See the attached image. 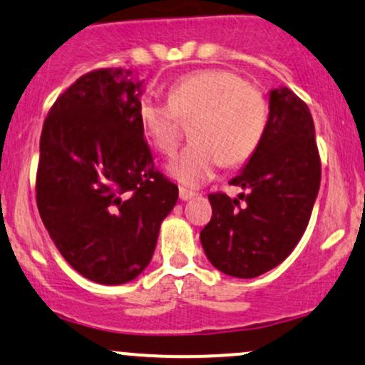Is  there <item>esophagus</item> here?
<instances>
[{
    "mask_svg": "<svg viewBox=\"0 0 365 365\" xmlns=\"http://www.w3.org/2000/svg\"><path fill=\"white\" fill-rule=\"evenodd\" d=\"M178 194H180V199H182V200H188V199H192V197L195 195V192L188 190V188H185V187H180Z\"/></svg>",
    "mask_w": 365,
    "mask_h": 365,
    "instance_id": "obj_1",
    "label": "esophagus"
}]
</instances>
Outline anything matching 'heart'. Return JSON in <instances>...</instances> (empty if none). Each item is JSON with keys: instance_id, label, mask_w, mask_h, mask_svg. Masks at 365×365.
Wrapping results in <instances>:
<instances>
[{"instance_id": "b5f03b06", "label": "heart", "mask_w": 365, "mask_h": 365, "mask_svg": "<svg viewBox=\"0 0 365 365\" xmlns=\"http://www.w3.org/2000/svg\"><path fill=\"white\" fill-rule=\"evenodd\" d=\"M140 127L163 154L180 144L183 121L192 142L168 165L173 178L197 187L221 165L237 166L257 150L269 121V104L257 86L232 70H202L178 78L168 99L145 92L137 106Z\"/></svg>"}]
</instances>
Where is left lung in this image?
I'll use <instances>...</instances> for the list:
<instances>
[{
	"label": "left lung",
	"mask_w": 365,
	"mask_h": 365,
	"mask_svg": "<svg viewBox=\"0 0 365 365\" xmlns=\"http://www.w3.org/2000/svg\"><path fill=\"white\" fill-rule=\"evenodd\" d=\"M232 185L238 199L209 194L211 221L200 242L216 269L255 278L290 255L307 228L321 183V158L309 106L290 89L271 91L269 121L257 150Z\"/></svg>",
	"instance_id": "8db88e82"
}]
</instances>
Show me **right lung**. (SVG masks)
<instances>
[{"mask_svg":"<svg viewBox=\"0 0 365 365\" xmlns=\"http://www.w3.org/2000/svg\"><path fill=\"white\" fill-rule=\"evenodd\" d=\"M140 86L130 70H92L54 101L41 133V220L65 261L101 284L145 269L178 200L144 139Z\"/></svg>","mask_w":365,"mask_h":365,"instance_id":"right-lung-1","label":"right lung"}]
</instances>
